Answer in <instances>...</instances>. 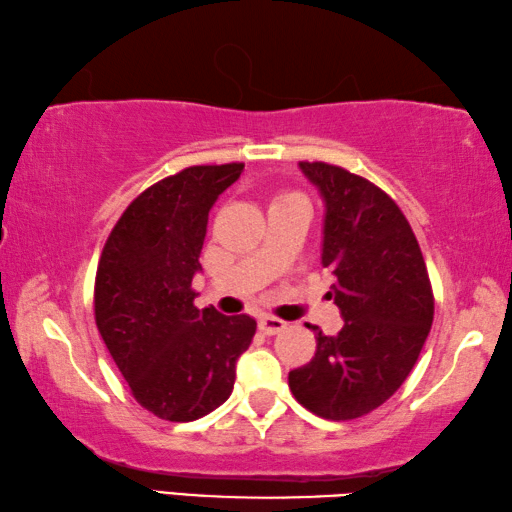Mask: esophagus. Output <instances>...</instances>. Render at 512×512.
Segmentation results:
<instances>
[{"mask_svg":"<svg viewBox=\"0 0 512 512\" xmlns=\"http://www.w3.org/2000/svg\"><path fill=\"white\" fill-rule=\"evenodd\" d=\"M282 329H287V323H284V320H280V318H275V316L259 318V332L273 336L277 332H282Z\"/></svg>","mask_w":512,"mask_h":512,"instance_id":"esophagus-1","label":"esophagus"}]
</instances>
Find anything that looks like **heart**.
<instances>
[{
  "mask_svg": "<svg viewBox=\"0 0 512 512\" xmlns=\"http://www.w3.org/2000/svg\"><path fill=\"white\" fill-rule=\"evenodd\" d=\"M287 196H291V194H282V196H277V198H275V201H280V198H287Z\"/></svg>",
  "mask_w": 512,
  "mask_h": 512,
  "instance_id": "heart-1",
  "label": "heart"
}]
</instances>
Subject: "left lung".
<instances>
[{
	"label": "left lung",
	"instance_id": "8db88e82",
	"mask_svg": "<svg viewBox=\"0 0 512 512\" xmlns=\"http://www.w3.org/2000/svg\"><path fill=\"white\" fill-rule=\"evenodd\" d=\"M300 169L325 201L320 259L345 323L336 336L311 327L316 354L289 372V388L320 418L354 420L409 377L433 323V291L418 239L384 189L336 164Z\"/></svg>",
	"mask_w": 512,
	"mask_h": 512
}]
</instances>
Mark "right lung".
Masks as SVG:
<instances>
[{"label": "right lung", "mask_w": 512, "mask_h": 512, "mask_svg": "<svg viewBox=\"0 0 512 512\" xmlns=\"http://www.w3.org/2000/svg\"><path fill=\"white\" fill-rule=\"evenodd\" d=\"M244 171L201 164L135 198L103 246L94 320L110 357L146 411L171 422L203 418L228 400L237 359L253 341L250 316L196 309L207 214Z\"/></svg>", "instance_id": "add662e5"}]
</instances>
